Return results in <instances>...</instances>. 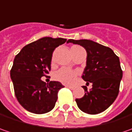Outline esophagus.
<instances>
[{"label": "esophagus", "instance_id": "esophagus-1", "mask_svg": "<svg viewBox=\"0 0 132 132\" xmlns=\"http://www.w3.org/2000/svg\"><path fill=\"white\" fill-rule=\"evenodd\" d=\"M65 87H66L67 88L70 89H73V87H72V86H69V85H65Z\"/></svg>", "mask_w": 132, "mask_h": 132}]
</instances>
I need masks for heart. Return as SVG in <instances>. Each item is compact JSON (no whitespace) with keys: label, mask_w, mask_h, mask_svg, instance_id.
<instances>
[{"label":"heart","mask_w":132,"mask_h":132,"mask_svg":"<svg viewBox=\"0 0 132 132\" xmlns=\"http://www.w3.org/2000/svg\"><path fill=\"white\" fill-rule=\"evenodd\" d=\"M72 48H81V47L77 46V45H74ZM76 75H77L76 72H75L73 70H69L68 68H63L59 70L58 71H56L55 73L54 78L56 80H57V81L63 83V84H70L73 82Z\"/></svg>","instance_id":"heart-1"}]
</instances>
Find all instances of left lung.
Instances as JSON below:
<instances>
[{"label": "left lung", "instance_id": "obj_1", "mask_svg": "<svg viewBox=\"0 0 132 132\" xmlns=\"http://www.w3.org/2000/svg\"><path fill=\"white\" fill-rule=\"evenodd\" d=\"M83 46L87 53V66L82 79L93 84V88L87 90L81 98L76 101L82 112L96 114L105 111L116 99L119 93L120 83L123 76L119 57L109 47L89 39H68Z\"/></svg>", "mask_w": 132, "mask_h": 132}]
</instances>
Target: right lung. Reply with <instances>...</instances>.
Segmentation results:
<instances>
[{"label":"right lung","instance_id":"right-lung-1","mask_svg":"<svg viewBox=\"0 0 132 132\" xmlns=\"http://www.w3.org/2000/svg\"><path fill=\"white\" fill-rule=\"evenodd\" d=\"M66 41L43 37L26 45L15 56L10 76L18 102L28 112L45 114L53 109L64 86L59 81L46 84L41 78L47 77L51 70L53 51Z\"/></svg>","mask_w":132,"mask_h":132}]
</instances>
